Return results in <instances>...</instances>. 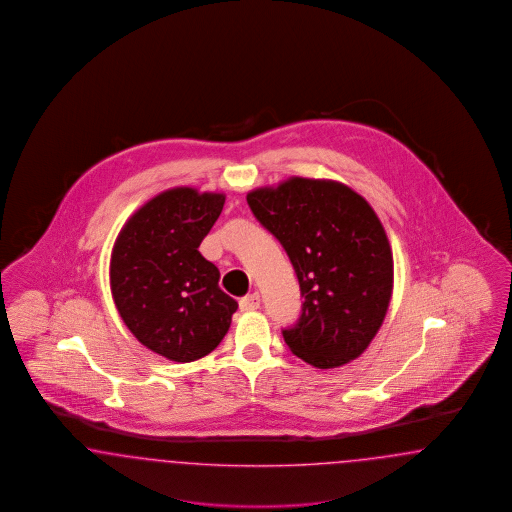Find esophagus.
Masks as SVG:
<instances>
[{
  "label": "esophagus",
  "mask_w": 512,
  "mask_h": 512,
  "mask_svg": "<svg viewBox=\"0 0 512 512\" xmlns=\"http://www.w3.org/2000/svg\"><path fill=\"white\" fill-rule=\"evenodd\" d=\"M259 307H261V295H259V293L246 295V297L240 301V308H242V310H257Z\"/></svg>",
  "instance_id": "34e87169"
}]
</instances>
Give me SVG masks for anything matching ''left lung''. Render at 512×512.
Listing matches in <instances>:
<instances>
[{"label": "left lung", "mask_w": 512, "mask_h": 512, "mask_svg": "<svg viewBox=\"0 0 512 512\" xmlns=\"http://www.w3.org/2000/svg\"><path fill=\"white\" fill-rule=\"evenodd\" d=\"M247 204L286 249L305 299L282 329L287 347L320 369L358 358L392 295V253L375 211L345 184L301 177L249 192Z\"/></svg>", "instance_id": "obj_1"}]
</instances>
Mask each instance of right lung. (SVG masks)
<instances>
[{"mask_svg":"<svg viewBox=\"0 0 512 512\" xmlns=\"http://www.w3.org/2000/svg\"><path fill=\"white\" fill-rule=\"evenodd\" d=\"M223 205V194L167 190L127 221L112 251L110 286L125 326L173 362L217 348L238 308L198 251Z\"/></svg>","mask_w":512,"mask_h":512,"instance_id":"obj_1","label":"right lung"}]
</instances>
